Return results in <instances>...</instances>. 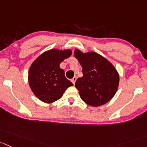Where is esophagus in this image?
<instances>
[{
  "mask_svg": "<svg viewBox=\"0 0 147 147\" xmlns=\"http://www.w3.org/2000/svg\"><path fill=\"white\" fill-rule=\"evenodd\" d=\"M76 76H74V77L72 79H71V82H72V83L74 84V85L75 84V82H76Z\"/></svg>",
  "mask_w": 147,
  "mask_h": 147,
  "instance_id": "1",
  "label": "esophagus"
}]
</instances>
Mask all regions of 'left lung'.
<instances>
[{"label":"left lung","mask_w":147,"mask_h":147,"mask_svg":"<svg viewBox=\"0 0 147 147\" xmlns=\"http://www.w3.org/2000/svg\"><path fill=\"white\" fill-rule=\"evenodd\" d=\"M74 56L82 67L83 76L75 84L82 100L92 107L108 102L118 90L119 74L117 70L110 61L95 52L84 53L76 49Z\"/></svg>","instance_id":"8db88e82"}]
</instances>
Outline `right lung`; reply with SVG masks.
<instances>
[{
    "mask_svg": "<svg viewBox=\"0 0 147 147\" xmlns=\"http://www.w3.org/2000/svg\"><path fill=\"white\" fill-rule=\"evenodd\" d=\"M71 50L52 49L40 55L29 70V84L34 95L45 103L59 100L73 84L60 68L62 61L71 55Z\"/></svg>",
    "mask_w": 147,
    "mask_h": 147,
    "instance_id": "right-lung-1",
    "label": "right lung"
}]
</instances>
